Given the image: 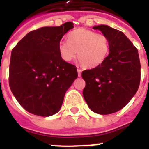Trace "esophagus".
<instances>
[{"label":"esophagus","mask_w":149,"mask_h":149,"mask_svg":"<svg viewBox=\"0 0 149 149\" xmlns=\"http://www.w3.org/2000/svg\"><path fill=\"white\" fill-rule=\"evenodd\" d=\"M81 69H77V72H78V77H81Z\"/></svg>","instance_id":"obj_1"}]
</instances>
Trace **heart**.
Masks as SVG:
<instances>
[{"label":"heart","mask_w":149,"mask_h":149,"mask_svg":"<svg viewBox=\"0 0 149 149\" xmlns=\"http://www.w3.org/2000/svg\"><path fill=\"white\" fill-rule=\"evenodd\" d=\"M67 41L59 43L58 50L61 58L69 62L77 56L83 67L97 68L102 65L109 52V40L104 34L86 29L70 32Z\"/></svg>","instance_id":"obj_1"}]
</instances>
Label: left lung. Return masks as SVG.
<instances>
[{
	"label": "left lung",
	"instance_id": "obj_1",
	"mask_svg": "<svg viewBox=\"0 0 149 149\" xmlns=\"http://www.w3.org/2000/svg\"><path fill=\"white\" fill-rule=\"evenodd\" d=\"M109 40V54L102 65L82 72L83 96L92 111L107 115L123 109L130 101L141 81L137 49L120 31L108 25L94 26Z\"/></svg>",
	"mask_w": 149,
	"mask_h": 149
}]
</instances>
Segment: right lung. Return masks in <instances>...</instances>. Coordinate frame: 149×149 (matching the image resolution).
<instances>
[{
	"label": "right lung",
	"instance_id": "add662e5",
	"mask_svg": "<svg viewBox=\"0 0 149 149\" xmlns=\"http://www.w3.org/2000/svg\"><path fill=\"white\" fill-rule=\"evenodd\" d=\"M73 28L72 22L42 27L23 37L12 50L9 87L24 109L49 116L61 109L65 94L77 78L76 66L59 53L61 40Z\"/></svg>",
	"mask_w": 149,
	"mask_h": 149
}]
</instances>
